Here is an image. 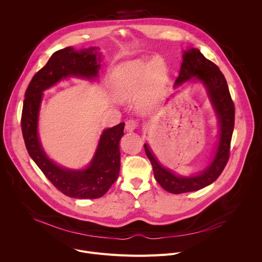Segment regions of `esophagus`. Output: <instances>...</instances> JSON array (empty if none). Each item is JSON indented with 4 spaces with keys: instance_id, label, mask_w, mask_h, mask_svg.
<instances>
[{
    "instance_id": "1",
    "label": "esophagus",
    "mask_w": 262,
    "mask_h": 262,
    "mask_svg": "<svg viewBox=\"0 0 262 262\" xmlns=\"http://www.w3.org/2000/svg\"><path fill=\"white\" fill-rule=\"evenodd\" d=\"M138 127V122L136 121V120H128V121H126V123H125V129H126V132H129V133H132V132H134L136 128Z\"/></svg>"
}]
</instances>
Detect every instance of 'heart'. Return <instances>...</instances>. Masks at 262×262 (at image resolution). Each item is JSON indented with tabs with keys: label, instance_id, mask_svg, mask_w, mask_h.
I'll return each mask as SVG.
<instances>
[{
	"label": "heart",
	"instance_id": "1",
	"mask_svg": "<svg viewBox=\"0 0 262 262\" xmlns=\"http://www.w3.org/2000/svg\"><path fill=\"white\" fill-rule=\"evenodd\" d=\"M168 78L167 65L162 57L149 61L135 59L118 65L112 73L111 90L121 101L136 100L142 93L141 105L152 100Z\"/></svg>",
	"mask_w": 262,
	"mask_h": 262
}]
</instances>
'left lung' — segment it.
<instances>
[{
  "label": "left lung",
  "mask_w": 262,
  "mask_h": 262,
  "mask_svg": "<svg viewBox=\"0 0 262 262\" xmlns=\"http://www.w3.org/2000/svg\"><path fill=\"white\" fill-rule=\"evenodd\" d=\"M195 82L204 86L219 123L217 142L208 166L195 175H178L164 167L149 144H144L145 152L152 165L157 181L163 189L172 194L194 192L211 184L220 176L229 160L230 142L234 127V104L226 79L214 63L206 59L198 49L191 48L183 51L182 63L174 88Z\"/></svg>",
  "instance_id": "left-lung-1"
}]
</instances>
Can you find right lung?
Listing matches in <instances>:
<instances>
[{"label": "right lung", "mask_w": 262, "mask_h": 262, "mask_svg": "<svg viewBox=\"0 0 262 262\" xmlns=\"http://www.w3.org/2000/svg\"><path fill=\"white\" fill-rule=\"evenodd\" d=\"M101 57L95 47L79 51L72 47L59 50L33 77L25 94L21 130L27 150L47 178L70 198H99L116 181L120 171L119 142L124 135V122L102 130L92 160L84 169L62 167L48 157L38 133L43 91L71 77L95 81Z\"/></svg>", "instance_id": "right-lung-1"}]
</instances>
